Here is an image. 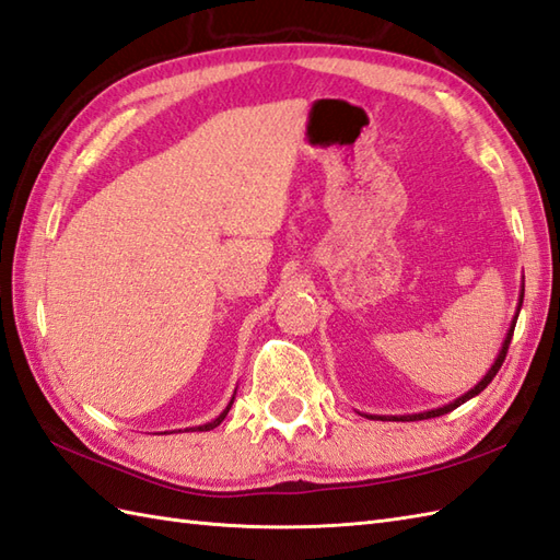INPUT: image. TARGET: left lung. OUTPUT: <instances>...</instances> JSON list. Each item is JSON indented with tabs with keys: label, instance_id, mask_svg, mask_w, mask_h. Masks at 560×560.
I'll use <instances>...</instances> for the list:
<instances>
[{
	"label": "left lung",
	"instance_id": "obj_1",
	"mask_svg": "<svg viewBox=\"0 0 560 560\" xmlns=\"http://www.w3.org/2000/svg\"><path fill=\"white\" fill-rule=\"evenodd\" d=\"M523 298H525V285H523V293H520V305H523ZM520 305H517V315H520ZM517 315H515V319H513V327H511L509 336H505V341H503V348H501V353H499L497 362H493V365H491V370L487 372L485 380L479 382L475 388H470V392H467L465 396H460L458 400L448 402V406H444V408H436V410H429V412H420V415H400V418H376V420H400V422H408V420H429V418H439V415H446V412H451V410H456L458 406H463L465 400H470L472 396L482 394L485 388L491 384L493 376H497V372L501 370L503 360H505V353H509V346H511V339H513V331H515V322H517ZM370 418H372V415H370ZM372 420H374V418H372Z\"/></svg>",
	"mask_w": 560,
	"mask_h": 560
}]
</instances>
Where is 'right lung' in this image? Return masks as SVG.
<instances>
[{"mask_svg": "<svg viewBox=\"0 0 560 560\" xmlns=\"http://www.w3.org/2000/svg\"><path fill=\"white\" fill-rule=\"evenodd\" d=\"M231 402H233V400H231ZM231 402H229V406H226V410H224V412H221V415H219V418H217V420H212V422H207V424H202V427H198V429H200V432H207V429H214V427H217V424H221V420H224V418H226V412H229V410H231Z\"/></svg>", "mask_w": 560, "mask_h": 560, "instance_id": "add662e5", "label": "right lung"}]
</instances>
